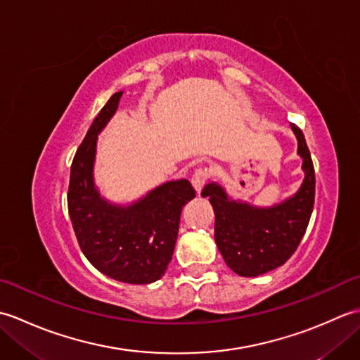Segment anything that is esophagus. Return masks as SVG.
Masks as SVG:
<instances>
[{"mask_svg":"<svg viewBox=\"0 0 360 360\" xmlns=\"http://www.w3.org/2000/svg\"><path fill=\"white\" fill-rule=\"evenodd\" d=\"M209 178H210V170L207 167L196 168L193 176H192V184H193V187H195L198 193H201V190H202L205 182L209 181Z\"/></svg>","mask_w":360,"mask_h":360,"instance_id":"34e87169","label":"esophagus"}]
</instances>
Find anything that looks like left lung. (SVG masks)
I'll use <instances>...</instances> for the list:
<instances>
[{
  "mask_svg": "<svg viewBox=\"0 0 360 360\" xmlns=\"http://www.w3.org/2000/svg\"><path fill=\"white\" fill-rule=\"evenodd\" d=\"M303 158L300 190L278 205L254 209L227 200L217 184L202 188L215 210V241L226 264L241 277H257L285 264L297 250L309 223L316 196V173L303 131L290 124Z\"/></svg>",
  "mask_w": 360,
  "mask_h": 360,
  "instance_id": "obj_1",
  "label": "left lung"
}]
</instances>
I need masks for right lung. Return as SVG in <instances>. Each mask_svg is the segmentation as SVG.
<instances>
[{"mask_svg": "<svg viewBox=\"0 0 360 360\" xmlns=\"http://www.w3.org/2000/svg\"><path fill=\"white\" fill-rule=\"evenodd\" d=\"M114 94L89 127L71 165L68 210L79 246L96 269L108 277L147 285L162 277L178 238L182 207L196 192L187 179L165 182L129 207L111 205L93 184L97 133L117 110Z\"/></svg>", "mask_w": 360, "mask_h": 360, "instance_id": "add662e5", "label": "right lung"}]
</instances>
